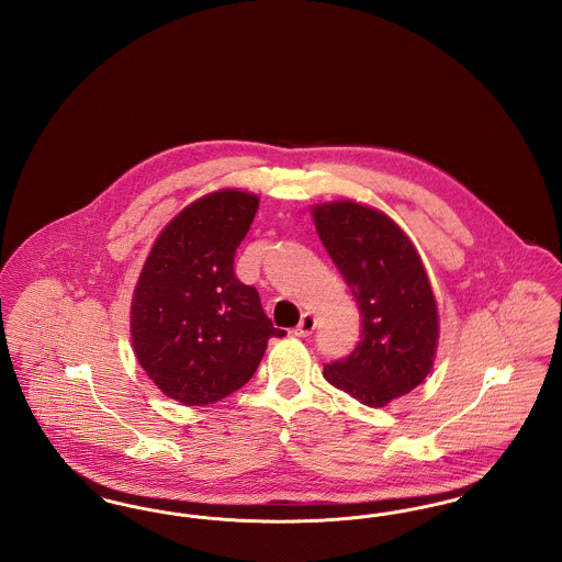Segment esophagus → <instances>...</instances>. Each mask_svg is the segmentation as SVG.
<instances>
[{"mask_svg": "<svg viewBox=\"0 0 562 562\" xmlns=\"http://www.w3.org/2000/svg\"><path fill=\"white\" fill-rule=\"evenodd\" d=\"M314 328H316V318L312 314H303L301 322L294 326L293 333L296 337H310Z\"/></svg>", "mask_w": 562, "mask_h": 562, "instance_id": "esophagus-1", "label": "esophagus"}]
</instances>
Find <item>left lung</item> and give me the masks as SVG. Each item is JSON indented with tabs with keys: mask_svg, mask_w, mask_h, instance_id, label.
<instances>
[{
	"mask_svg": "<svg viewBox=\"0 0 562 562\" xmlns=\"http://www.w3.org/2000/svg\"><path fill=\"white\" fill-rule=\"evenodd\" d=\"M314 223L362 316L358 346L326 364L324 376L367 406H385L415 390L434 364L438 312L426 269L401 227L374 209L321 204Z\"/></svg>",
	"mask_w": 562,
	"mask_h": 562,
	"instance_id": "obj_1",
	"label": "left lung"
}]
</instances>
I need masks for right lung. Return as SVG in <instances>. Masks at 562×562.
Here are the masks:
<instances>
[{"mask_svg":"<svg viewBox=\"0 0 562 562\" xmlns=\"http://www.w3.org/2000/svg\"><path fill=\"white\" fill-rule=\"evenodd\" d=\"M259 198L223 189L177 214L154 244L134 289L136 358L161 392L204 406L240 390L257 371L273 328L234 257Z\"/></svg>","mask_w":562,"mask_h":562,"instance_id":"1","label":"right lung"}]
</instances>
